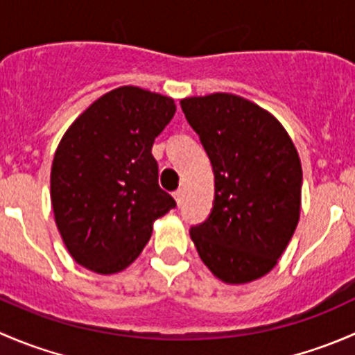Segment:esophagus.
I'll return each mask as SVG.
<instances>
[{
	"label": "esophagus",
	"instance_id": "1",
	"mask_svg": "<svg viewBox=\"0 0 355 355\" xmlns=\"http://www.w3.org/2000/svg\"><path fill=\"white\" fill-rule=\"evenodd\" d=\"M173 198H175V200H177L178 204H182V199H184V191H182V189L175 191L173 192Z\"/></svg>",
	"mask_w": 355,
	"mask_h": 355
}]
</instances>
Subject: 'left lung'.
Wrapping results in <instances>:
<instances>
[{
  "mask_svg": "<svg viewBox=\"0 0 355 355\" xmlns=\"http://www.w3.org/2000/svg\"><path fill=\"white\" fill-rule=\"evenodd\" d=\"M214 173L209 216L191 227L200 259L220 280L247 284L271 271L300 213L302 168L280 121L234 94L180 101Z\"/></svg>",
  "mask_w": 355,
  "mask_h": 355,
  "instance_id": "left-lung-1",
  "label": "left lung"
}]
</instances>
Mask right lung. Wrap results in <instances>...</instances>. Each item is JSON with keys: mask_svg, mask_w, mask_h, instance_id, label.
Returning a JSON list of instances; mask_svg holds the SVG:
<instances>
[{"mask_svg": "<svg viewBox=\"0 0 355 355\" xmlns=\"http://www.w3.org/2000/svg\"><path fill=\"white\" fill-rule=\"evenodd\" d=\"M175 114L171 98L118 87L92 103L55 153L51 202L68 252L110 275L127 268L153 223L177 206L157 184L155 139Z\"/></svg>", "mask_w": 355, "mask_h": 355, "instance_id": "add662e5", "label": "right lung"}]
</instances>
